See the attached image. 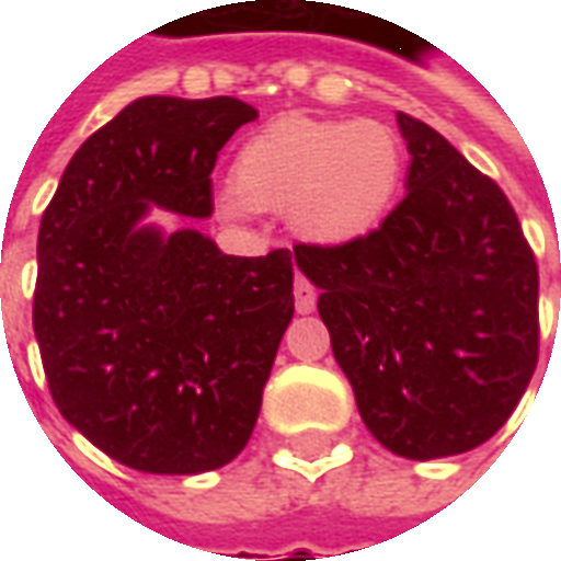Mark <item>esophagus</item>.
I'll return each mask as SVG.
<instances>
[{
	"instance_id": "1",
	"label": "esophagus",
	"mask_w": 561,
	"mask_h": 561,
	"mask_svg": "<svg viewBox=\"0 0 561 561\" xmlns=\"http://www.w3.org/2000/svg\"><path fill=\"white\" fill-rule=\"evenodd\" d=\"M316 300L318 294L316 288H312V282L304 279V276L294 282V304H297V312H300V316H309V312L316 309Z\"/></svg>"
}]
</instances>
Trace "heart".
<instances>
[{
    "label": "heart",
    "mask_w": 561,
    "mask_h": 561,
    "mask_svg": "<svg viewBox=\"0 0 561 561\" xmlns=\"http://www.w3.org/2000/svg\"><path fill=\"white\" fill-rule=\"evenodd\" d=\"M405 156L381 123L279 119L245 140L233 188L219 204L231 216L288 209L291 228L312 243H348L373 231L400 192Z\"/></svg>",
    "instance_id": "b5f03b06"
}]
</instances>
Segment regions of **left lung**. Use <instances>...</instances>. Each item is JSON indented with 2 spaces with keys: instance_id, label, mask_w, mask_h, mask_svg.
<instances>
[{
  "instance_id": "obj_1",
  "label": "left lung",
  "mask_w": 561,
  "mask_h": 561,
  "mask_svg": "<svg viewBox=\"0 0 561 561\" xmlns=\"http://www.w3.org/2000/svg\"><path fill=\"white\" fill-rule=\"evenodd\" d=\"M405 197L376 231L294 245L360 417L409 459L466 454L514 414L538 366V264L499 185L397 114Z\"/></svg>"
}]
</instances>
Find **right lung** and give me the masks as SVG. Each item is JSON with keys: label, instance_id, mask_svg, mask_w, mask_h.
<instances>
[{"label": "right lung", "instance_id": "add662e5", "mask_svg": "<svg viewBox=\"0 0 561 561\" xmlns=\"http://www.w3.org/2000/svg\"><path fill=\"white\" fill-rule=\"evenodd\" d=\"M252 104L147 95L83 140L38 231L32 328L78 433L149 474H201L249 442L294 316L288 249L237 257L149 207L213 213L219 149Z\"/></svg>", "mask_w": 561, "mask_h": 561}]
</instances>
